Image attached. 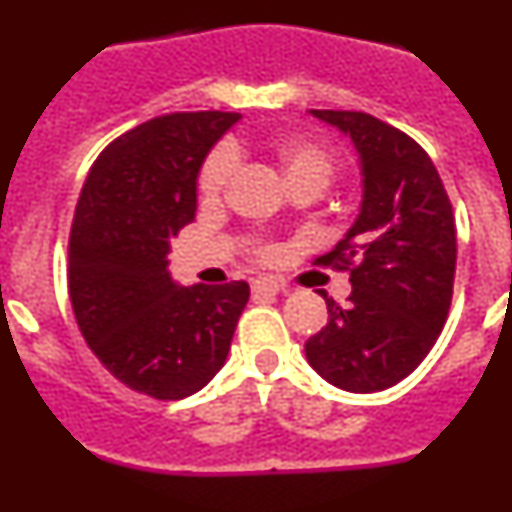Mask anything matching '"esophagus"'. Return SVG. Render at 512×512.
<instances>
[{"instance_id": "obj_1", "label": "esophagus", "mask_w": 512, "mask_h": 512, "mask_svg": "<svg viewBox=\"0 0 512 512\" xmlns=\"http://www.w3.org/2000/svg\"><path fill=\"white\" fill-rule=\"evenodd\" d=\"M251 292L256 297H264V295H279L284 292V284L277 282V279H269V277H259L251 282Z\"/></svg>"}]
</instances>
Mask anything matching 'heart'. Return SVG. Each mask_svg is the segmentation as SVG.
<instances>
[{
	"label": "heart",
	"instance_id": "1",
	"mask_svg": "<svg viewBox=\"0 0 512 512\" xmlns=\"http://www.w3.org/2000/svg\"><path fill=\"white\" fill-rule=\"evenodd\" d=\"M277 161L282 166V174L287 184H315V187H328L336 171V158L330 156L320 143H312L305 138H287L277 146ZM235 171V151L233 148H217L207 156L200 171V194L205 202H215L220 194L228 189Z\"/></svg>",
	"mask_w": 512,
	"mask_h": 512
}]
</instances>
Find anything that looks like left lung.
Returning a JSON list of instances; mask_svg holds the SVG:
<instances>
[{
	"mask_svg": "<svg viewBox=\"0 0 512 512\" xmlns=\"http://www.w3.org/2000/svg\"><path fill=\"white\" fill-rule=\"evenodd\" d=\"M351 138L359 153L361 205L354 225L320 264L348 269L351 295L325 292L328 323L305 343L310 366L346 392H379L428 356L449 315L456 225L428 153L366 112L310 110Z\"/></svg>",
	"mask_w": 512,
	"mask_h": 512,
	"instance_id": "obj_1",
	"label": "left lung"
}]
</instances>
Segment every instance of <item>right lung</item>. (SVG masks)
I'll use <instances>...</instances> for the list:
<instances>
[{"mask_svg":"<svg viewBox=\"0 0 512 512\" xmlns=\"http://www.w3.org/2000/svg\"><path fill=\"white\" fill-rule=\"evenodd\" d=\"M238 112L153 117L104 148L81 187L69 295L107 372L156 400L202 390L228 359L246 282L176 284L169 248L197 210V176Z\"/></svg>","mask_w":512,"mask_h":512,"instance_id":"1","label":"right lung"}]
</instances>
